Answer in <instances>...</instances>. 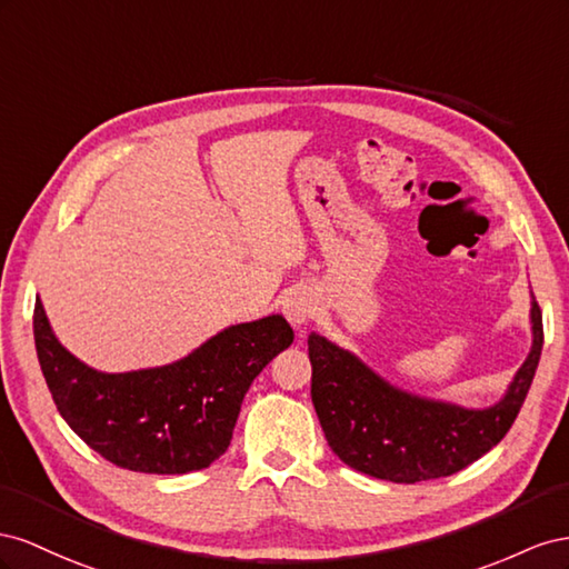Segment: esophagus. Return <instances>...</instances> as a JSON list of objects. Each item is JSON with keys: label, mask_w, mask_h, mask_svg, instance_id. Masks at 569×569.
<instances>
[{"label": "esophagus", "mask_w": 569, "mask_h": 569, "mask_svg": "<svg viewBox=\"0 0 569 569\" xmlns=\"http://www.w3.org/2000/svg\"><path fill=\"white\" fill-rule=\"evenodd\" d=\"M312 312H315V305L310 298H307V293H302V290H293V293L283 300V315L288 317L290 323H293V327H305V323L310 321Z\"/></svg>", "instance_id": "34e87169"}]
</instances>
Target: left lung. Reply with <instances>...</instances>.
<instances>
[{
	"mask_svg": "<svg viewBox=\"0 0 569 569\" xmlns=\"http://www.w3.org/2000/svg\"><path fill=\"white\" fill-rule=\"evenodd\" d=\"M531 350L491 408L431 400L381 379L360 357L310 333L312 402L323 436L348 467L393 483L450 477L486 456L512 427L543 348V319L531 296Z\"/></svg>",
	"mask_w": 569,
	"mask_h": 569,
	"instance_id": "8db88e82",
	"label": "left lung"
}]
</instances>
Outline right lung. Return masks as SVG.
<instances>
[{"label":"right lung","mask_w":569,"mask_h":569,"mask_svg":"<svg viewBox=\"0 0 569 569\" xmlns=\"http://www.w3.org/2000/svg\"><path fill=\"white\" fill-rule=\"evenodd\" d=\"M32 333L59 415L117 467L144 475H186L231 446L250 383L293 343L281 315L236 323L171 365L107 375L59 343L42 300Z\"/></svg>","instance_id":"1"}]
</instances>
